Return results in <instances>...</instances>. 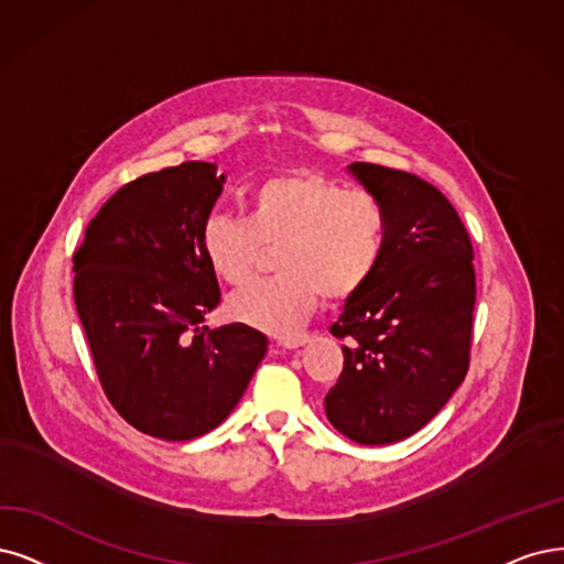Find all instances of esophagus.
Returning a JSON list of instances; mask_svg holds the SVG:
<instances>
[{
    "instance_id": "1",
    "label": "esophagus",
    "mask_w": 564,
    "mask_h": 564,
    "mask_svg": "<svg viewBox=\"0 0 564 564\" xmlns=\"http://www.w3.org/2000/svg\"><path fill=\"white\" fill-rule=\"evenodd\" d=\"M306 341H308V337H306V335H297V337H281V339H276V346L288 348V350H293V348L304 346Z\"/></svg>"
}]
</instances>
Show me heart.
<instances>
[{"mask_svg":"<svg viewBox=\"0 0 564 564\" xmlns=\"http://www.w3.org/2000/svg\"><path fill=\"white\" fill-rule=\"evenodd\" d=\"M390 239V212L369 191L318 172L262 178L246 197V220L214 216L202 227V253L232 288L256 276L276 248L279 274L227 302L229 316L269 335L297 329L321 297L344 302L377 276Z\"/></svg>","mask_w":564,"mask_h":564,"instance_id":"1","label":"heart"}]
</instances>
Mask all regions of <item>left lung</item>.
<instances>
[{
  "label": "left lung",
  "mask_w": 564,
  "mask_h": 564,
  "mask_svg": "<svg viewBox=\"0 0 564 564\" xmlns=\"http://www.w3.org/2000/svg\"><path fill=\"white\" fill-rule=\"evenodd\" d=\"M350 172L386 202L390 239L377 276L329 327L346 346L325 413L348 440L381 446L427 425L467 377L474 246L430 181L371 162H352Z\"/></svg>",
  "instance_id": "1"
}]
</instances>
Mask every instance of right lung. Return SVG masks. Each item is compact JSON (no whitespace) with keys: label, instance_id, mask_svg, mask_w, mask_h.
<instances>
[{"label":"right lung","instance_id":"obj_1","mask_svg":"<svg viewBox=\"0 0 564 564\" xmlns=\"http://www.w3.org/2000/svg\"><path fill=\"white\" fill-rule=\"evenodd\" d=\"M212 162L124 183L74 250V302L111 406L143 434L187 442L220 425L267 352L243 323L199 327L220 304L202 227L223 193Z\"/></svg>","mask_w":564,"mask_h":564}]
</instances>
